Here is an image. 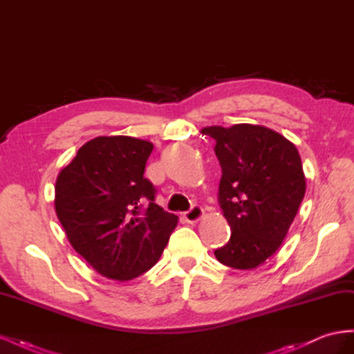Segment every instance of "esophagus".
I'll list each match as a JSON object with an SVG mask.
<instances>
[{"mask_svg": "<svg viewBox=\"0 0 354 354\" xmlns=\"http://www.w3.org/2000/svg\"><path fill=\"white\" fill-rule=\"evenodd\" d=\"M203 214H205V212H203L202 207L195 205V207L190 208V211L185 212V220H186L187 223H190V224H195V223H198V221L202 220Z\"/></svg>", "mask_w": 354, "mask_h": 354, "instance_id": "esophagus-1", "label": "esophagus"}]
</instances>
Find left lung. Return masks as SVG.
I'll list each match as a JSON object with an SVG mask.
<instances>
[{
	"label": "left lung",
	"mask_w": 354,
	"mask_h": 354,
	"mask_svg": "<svg viewBox=\"0 0 354 354\" xmlns=\"http://www.w3.org/2000/svg\"><path fill=\"white\" fill-rule=\"evenodd\" d=\"M201 133L216 140L218 202L232 230L214 254L232 269H257L279 250L304 198L301 158L294 143L263 125H212Z\"/></svg>",
	"instance_id": "1"
}]
</instances>
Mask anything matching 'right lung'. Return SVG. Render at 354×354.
Wrapping results in <instances>:
<instances>
[{
  "mask_svg": "<svg viewBox=\"0 0 354 354\" xmlns=\"http://www.w3.org/2000/svg\"><path fill=\"white\" fill-rule=\"evenodd\" d=\"M152 149L136 137H95L57 176V218L73 250L108 279L131 281L153 267L177 226L143 177Z\"/></svg>",
  "mask_w": 354,
  "mask_h": 354,
  "instance_id": "add662e5",
  "label": "right lung"
}]
</instances>
